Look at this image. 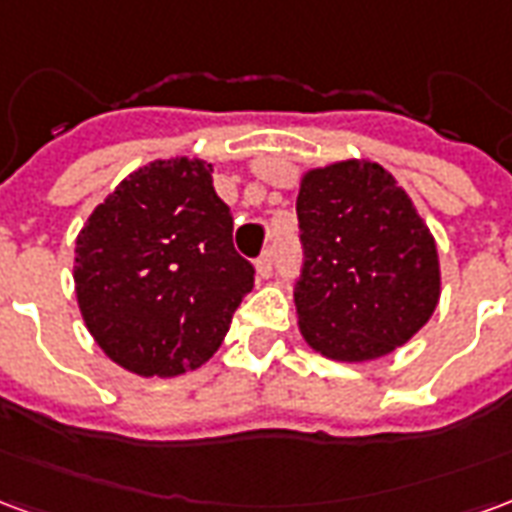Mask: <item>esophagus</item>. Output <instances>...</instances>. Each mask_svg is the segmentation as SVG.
Wrapping results in <instances>:
<instances>
[{"label":"esophagus","instance_id":"34e87169","mask_svg":"<svg viewBox=\"0 0 512 512\" xmlns=\"http://www.w3.org/2000/svg\"><path fill=\"white\" fill-rule=\"evenodd\" d=\"M255 271H257V277H263V279L271 277V271H274V255H271V252H266V255L257 257Z\"/></svg>","mask_w":512,"mask_h":512}]
</instances>
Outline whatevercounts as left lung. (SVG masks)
<instances>
[{
	"label": "left lung",
	"instance_id": "obj_1",
	"mask_svg": "<svg viewBox=\"0 0 512 512\" xmlns=\"http://www.w3.org/2000/svg\"><path fill=\"white\" fill-rule=\"evenodd\" d=\"M304 268L293 290L315 354L370 362L406 345L441 296L436 238L395 175L345 158L301 175Z\"/></svg>",
	"mask_w": 512,
	"mask_h": 512
}]
</instances>
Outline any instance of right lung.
<instances>
[{"label": "right lung", "mask_w": 512, "mask_h": 512, "mask_svg": "<svg viewBox=\"0 0 512 512\" xmlns=\"http://www.w3.org/2000/svg\"><path fill=\"white\" fill-rule=\"evenodd\" d=\"M211 172L202 158H156L120 180L76 235L84 326L134 376L172 378L208 362L255 285Z\"/></svg>", "instance_id": "right-lung-1"}]
</instances>
